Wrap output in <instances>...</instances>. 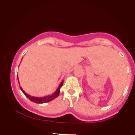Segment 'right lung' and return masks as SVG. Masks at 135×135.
<instances>
[{"label": "right lung", "mask_w": 135, "mask_h": 135, "mask_svg": "<svg viewBox=\"0 0 135 135\" xmlns=\"http://www.w3.org/2000/svg\"><path fill=\"white\" fill-rule=\"evenodd\" d=\"M17 78H18V76H17ZM63 80L61 82V83L60 84V85H59V86L58 87V89H56V90L53 93V94H50V95H47V96L45 97H35L31 96V95H29L28 94H27L25 90H23V89L21 88V86H20V89H21V90H22V92L24 93V94H25V96H26L28 99H29L31 101L34 102V103H35L42 104V103H45L51 101V100H54L55 98H56L59 96V93H60V88H61V86H62V85H63ZM18 83H19V81H18Z\"/></svg>", "instance_id": "right-lung-1"}]
</instances>
